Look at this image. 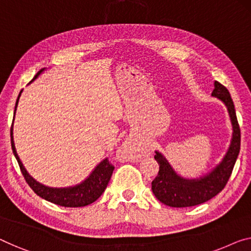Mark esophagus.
Segmentation results:
<instances>
[{
	"mask_svg": "<svg viewBox=\"0 0 251 251\" xmlns=\"http://www.w3.org/2000/svg\"><path fill=\"white\" fill-rule=\"evenodd\" d=\"M121 153L125 156V159L134 161L140 156L141 150L133 141H125L121 147Z\"/></svg>",
	"mask_w": 251,
	"mask_h": 251,
	"instance_id": "esophagus-1",
	"label": "esophagus"
}]
</instances>
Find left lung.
I'll return each instance as SVG.
<instances>
[{
  "label": "left lung",
  "mask_w": 251,
  "mask_h": 251,
  "mask_svg": "<svg viewBox=\"0 0 251 251\" xmlns=\"http://www.w3.org/2000/svg\"><path fill=\"white\" fill-rule=\"evenodd\" d=\"M212 97L218 98L226 107L232 125V136L227 151L216 166L198 178H186L176 173L161 152L155 151L154 159L159 163V174L152 181V192L164 205L171 207H189L205 203L221 192L232 174L240 151L239 128L234 104L227 89L214 81Z\"/></svg>",
  "instance_id": "left-lung-1"
}]
</instances>
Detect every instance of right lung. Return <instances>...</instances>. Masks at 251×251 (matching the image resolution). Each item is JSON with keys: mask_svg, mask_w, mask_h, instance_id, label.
I'll return each mask as SVG.
<instances>
[{"mask_svg": "<svg viewBox=\"0 0 251 251\" xmlns=\"http://www.w3.org/2000/svg\"><path fill=\"white\" fill-rule=\"evenodd\" d=\"M45 70L46 69L40 70L39 72L36 74L35 77L32 78V81H35ZM31 82H30V83H31ZM22 91H24V90H21L20 93H19L16 102L13 123L14 118H16V111L19 103V99H20ZM11 145H12L13 154L16 156L19 166H20L21 173L24 175L25 181L28 182V185L30 187H31L33 192H35L39 197L44 198V200L50 201V203H54L56 205H61V206L64 207H82L87 206V205L96 201L102 195L104 189L107 188L108 182H109L111 175H113V171L115 169V167L109 162L108 158H104L102 161H100L97 164L95 169L89 174L88 177L84 178V180L78 182V184L69 187H50L42 184V182L37 181L32 176H30L20 158H19L16 144H14L13 140V124L12 127H11Z\"/></svg>", "mask_w": 251, "mask_h": 251, "instance_id": "add662e5", "label": "right lung"}]
</instances>
